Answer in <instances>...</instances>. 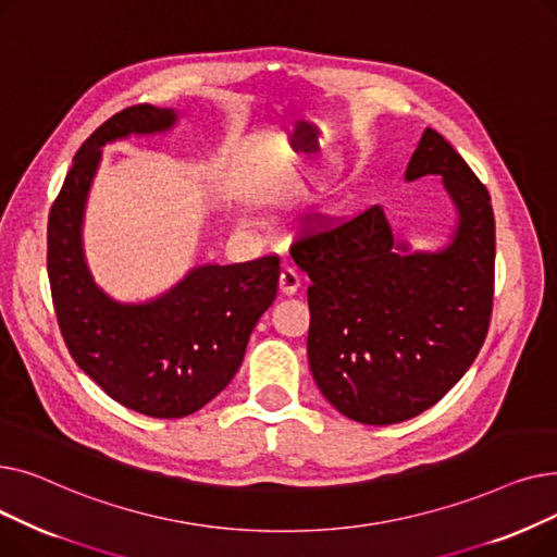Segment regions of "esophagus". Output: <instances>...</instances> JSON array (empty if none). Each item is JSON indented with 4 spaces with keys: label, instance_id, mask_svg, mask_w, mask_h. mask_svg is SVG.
Returning a JSON list of instances; mask_svg holds the SVG:
<instances>
[{
    "label": "esophagus",
    "instance_id": "34e87169",
    "mask_svg": "<svg viewBox=\"0 0 557 557\" xmlns=\"http://www.w3.org/2000/svg\"><path fill=\"white\" fill-rule=\"evenodd\" d=\"M300 288V273L290 267H284L280 273V294L282 296H296Z\"/></svg>",
    "mask_w": 557,
    "mask_h": 557
}]
</instances>
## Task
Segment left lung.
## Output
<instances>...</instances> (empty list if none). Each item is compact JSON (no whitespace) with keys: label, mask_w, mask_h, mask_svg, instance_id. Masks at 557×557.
Wrapping results in <instances>:
<instances>
[{"label":"left lung","mask_w":557,"mask_h":557,"mask_svg":"<svg viewBox=\"0 0 557 557\" xmlns=\"http://www.w3.org/2000/svg\"><path fill=\"white\" fill-rule=\"evenodd\" d=\"M443 181L456 221L449 239L418 250L384 205L300 239L290 257L311 286L307 355L313 382L345 418L386 426L441 401L485 341L494 284L487 189L454 146L424 128L404 171Z\"/></svg>","instance_id":"left-lung-1"}]
</instances>
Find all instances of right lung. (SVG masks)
I'll return each mask as SVG.
<instances>
[{
  "label": "right lung",
  "mask_w": 557,
  "mask_h": 557,
  "mask_svg": "<svg viewBox=\"0 0 557 557\" xmlns=\"http://www.w3.org/2000/svg\"><path fill=\"white\" fill-rule=\"evenodd\" d=\"M187 112L133 106L99 126L49 212L47 271L70 355L114 401L149 418H185L212 401L237 374L250 334L277 294L280 259L200 263L160 296L114 300L103 290L83 246L87 196L103 146L164 135Z\"/></svg>",
  "instance_id": "add662e5"
}]
</instances>
